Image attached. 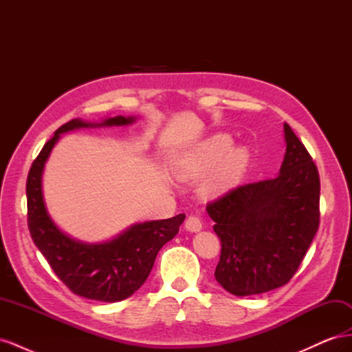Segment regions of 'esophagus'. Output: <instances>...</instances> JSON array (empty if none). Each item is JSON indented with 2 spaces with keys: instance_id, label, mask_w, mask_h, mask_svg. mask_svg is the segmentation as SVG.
<instances>
[{
  "instance_id": "1",
  "label": "esophagus",
  "mask_w": 352,
  "mask_h": 352,
  "mask_svg": "<svg viewBox=\"0 0 352 352\" xmlns=\"http://www.w3.org/2000/svg\"><path fill=\"white\" fill-rule=\"evenodd\" d=\"M201 228H202V221H201V219L198 216H195V214L188 216V219L185 221V229L186 230H189V232H198V230H201Z\"/></svg>"
}]
</instances>
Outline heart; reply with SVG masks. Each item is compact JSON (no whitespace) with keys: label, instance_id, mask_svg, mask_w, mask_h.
<instances>
[{"label":"heart","instance_id":"obj_1","mask_svg":"<svg viewBox=\"0 0 352 352\" xmlns=\"http://www.w3.org/2000/svg\"><path fill=\"white\" fill-rule=\"evenodd\" d=\"M232 138L228 135H212L199 142L179 163V173L185 177H199L208 175L204 182L207 195H217L230 189L241 179L248 166L250 155L243 148H233Z\"/></svg>","mask_w":352,"mask_h":352}]
</instances>
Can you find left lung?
<instances>
[{
	"instance_id": "8db88e82",
	"label": "left lung",
	"mask_w": 352,
	"mask_h": 352,
	"mask_svg": "<svg viewBox=\"0 0 352 352\" xmlns=\"http://www.w3.org/2000/svg\"><path fill=\"white\" fill-rule=\"evenodd\" d=\"M280 173L239 185L210 201L221 242L216 280L233 295L269 292L289 282L320 223V177L310 153L283 124Z\"/></svg>"
}]
</instances>
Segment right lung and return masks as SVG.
Instances as JSON below:
<instances>
[{
	"mask_svg": "<svg viewBox=\"0 0 352 352\" xmlns=\"http://www.w3.org/2000/svg\"><path fill=\"white\" fill-rule=\"evenodd\" d=\"M132 122V117L117 116L101 124L120 126ZM83 126L95 124L76 119L60 126L32 163L26 182L28 228L52 272L73 294L88 300L117 302L140 289L153 269L158 251L176 236L185 214L140 223L116 239L98 245L73 241L61 233L45 210L41 176L60 133Z\"/></svg>",
	"mask_w": 352,
	"mask_h": 352,
	"instance_id": "add662e5",
	"label": "right lung"
}]
</instances>
